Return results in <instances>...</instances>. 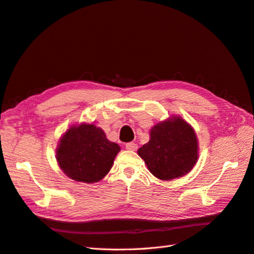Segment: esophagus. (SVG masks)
<instances>
[{
	"mask_svg": "<svg viewBox=\"0 0 254 254\" xmlns=\"http://www.w3.org/2000/svg\"><path fill=\"white\" fill-rule=\"evenodd\" d=\"M137 148V145L133 142H129L126 144V149L127 150H136Z\"/></svg>",
	"mask_w": 254,
	"mask_h": 254,
	"instance_id": "1",
	"label": "esophagus"
}]
</instances>
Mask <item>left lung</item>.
<instances>
[{"label": "left lung", "mask_w": 254, "mask_h": 254, "mask_svg": "<svg viewBox=\"0 0 254 254\" xmlns=\"http://www.w3.org/2000/svg\"><path fill=\"white\" fill-rule=\"evenodd\" d=\"M149 135V142L139 148L137 153L157 178H179L196 164V134L186 121L175 117L159 123L151 128Z\"/></svg>", "instance_id": "left-lung-1"}]
</instances>
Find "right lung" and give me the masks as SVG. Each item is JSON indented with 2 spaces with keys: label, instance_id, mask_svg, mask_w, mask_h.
<instances>
[{
  "label": "right lung",
  "instance_id": "add662e5",
  "mask_svg": "<svg viewBox=\"0 0 254 254\" xmlns=\"http://www.w3.org/2000/svg\"><path fill=\"white\" fill-rule=\"evenodd\" d=\"M120 149L101 128L82 124L64 133L57 148V161L71 179L93 183L108 174Z\"/></svg>",
  "mask_w": 254,
  "mask_h": 254
}]
</instances>
